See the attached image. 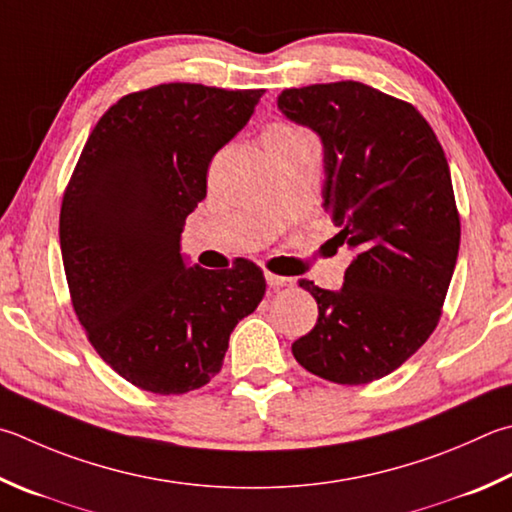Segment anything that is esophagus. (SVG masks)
<instances>
[{
  "mask_svg": "<svg viewBox=\"0 0 512 512\" xmlns=\"http://www.w3.org/2000/svg\"><path fill=\"white\" fill-rule=\"evenodd\" d=\"M266 284L271 286V288H284V286H293V280H291V277L266 273Z\"/></svg>",
  "mask_w": 512,
  "mask_h": 512,
  "instance_id": "1",
  "label": "esophagus"
}]
</instances>
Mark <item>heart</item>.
<instances>
[{
  "mask_svg": "<svg viewBox=\"0 0 512 512\" xmlns=\"http://www.w3.org/2000/svg\"><path fill=\"white\" fill-rule=\"evenodd\" d=\"M271 132H275V134H304V132H300V129H295V127H275V129H271Z\"/></svg>",
  "mask_w": 512,
  "mask_h": 512,
  "instance_id": "obj_1",
  "label": "heart"
}]
</instances>
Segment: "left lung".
Wrapping results in <instances>:
<instances>
[{
	"label": "left lung",
	"mask_w": 512,
	"mask_h": 512,
	"mask_svg": "<svg viewBox=\"0 0 512 512\" xmlns=\"http://www.w3.org/2000/svg\"><path fill=\"white\" fill-rule=\"evenodd\" d=\"M277 109L318 134L322 208L353 253L338 291L300 282L318 324L293 356L331 383L365 385L401 367L441 318L461 239L450 167L412 105L362 82L286 89Z\"/></svg>",
	"instance_id": "left-lung-1"
}]
</instances>
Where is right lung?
Listing matches in <instances>:
<instances>
[{
	"label": "right lung",
	"instance_id": "1",
	"mask_svg": "<svg viewBox=\"0 0 512 512\" xmlns=\"http://www.w3.org/2000/svg\"><path fill=\"white\" fill-rule=\"evenodd\" d=\"M262 96L170 82L120 98L87 138L64 192L60 248L73 309L100 358L145 392L210 383L232 329L266 293L253 262L206 271L181 253L212 156Z\"/></svg>",
	"mask_w": 512,
	"mask_h": 512
}]
</instances>
